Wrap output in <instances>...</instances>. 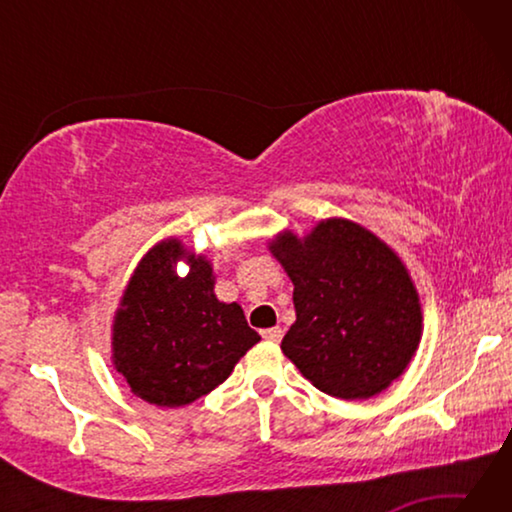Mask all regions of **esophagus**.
Wrapping results in <instances>:
<instances>
[{
	"label": "esophagus",
	"instance_id": "obj_1",
	"mask_svg": "<svg viewBox=\"0 0 512 512\" xmlns=\"http://www.w3.org/2000/svg\"><path fill=\"white\" fill-rule=\"evenodd\" d=\"M264 339H268V341H273V343H277V341H282V329L280 327H271V329H264Z\"/></svg>",
	"mask_w": 512,
	"mask_h": 512
}]
</instances>
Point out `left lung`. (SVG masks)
<instances>
[{"label": "left lung", "mask_w": 512, "mask_h": 512, "mask_svg": "<svg viewBox=\"0 0 512 512\" xmlns=\"http://www.w3.org/2000/svg\"><path fill=\"white\" fill-rule=\"evenodd\" d=\"M293 282L296 323L282 352L318 391L366 400L404 372L422 332L409 273L384 241L345 219L271 244Z\"/></svg>", "instance_id": "8db88e82"}]
</instances>
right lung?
<instances>
[{"mask_svg": "<svg viewBox=\"0 0 512 512\" xmlns=\"http://www.w3.org/2000/svg\"><path fill=\"white\" fill-rule=\"evenodd\" d=\"M178 239L151 248L121 298L112 329V361L131 391L155 406L192 404L223 384L235 363L259 341L237 302L214 296L212 266L189 257Z\"/></svg>", "mask_w": 512, "mask_h": 512, "instance_id": "obj_1", "label": "right lung"}]
</instances>
